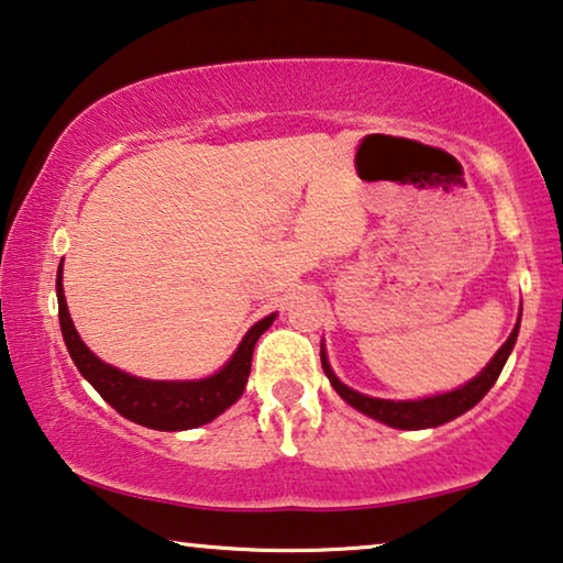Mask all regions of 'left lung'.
<instances>
[{"instance_id":"8db88e82","label":"left lung","mask_w":563,"mask_h":563,"mask_svg":"<svg viewBox=\"0 0 563 563\" xmlns=\"http://www.w3.org/2000/svg\"><path fill=\"white\" fill-rule=\"evenodd\" d=\"M518 328H520V317L518 324L512 328L510 338L503 342V347L495 353L490 363L479 371V376L472 378L470 383H464L462 388H454L450 394H439V396H429V398H419V401H388V398H371L357 394V390L347 388L335 373H332L330 363H328V353H324V345L320 350L322 357V371L328 373V378L332 383V388L345 398V401L353 406V409L368 413L371 419L388 423L394 429H431V427H442V423L452 421L462 417L464 411H470L472 406L483 401V396L495 386L505 361H508L512 345L518 340Z\"/></svg>"}]
</instances>
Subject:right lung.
<instances>
[{
	"mask_svg": "<svg viewBox=\"0 0 563 563\" xmlns=\"http://www.w3.org/2000/svg\"><path fill=\"white\" fill-rule=\"evenodd\" d=\"M55 289H58V317L65 347H68L73 363L78 365L80 376L91 383L103 401L111 404L121 417L157 431H183L202 427V423L221 417L228 406L239 401L243 388H246L256 340L272 328L276 317L268 314L262 322H256L246 332V338L241 340V345L231 355V361L216 376L202 380H146L129 376V373L99 361L86 347V342L80 340L76 328H73L68 305H65L63 262Z\"/></svg>",
	"mask_w": 563,
	"mask_h": 563,
	"instance_id": "1",
	"label": "right lung"
}]
</instances>
